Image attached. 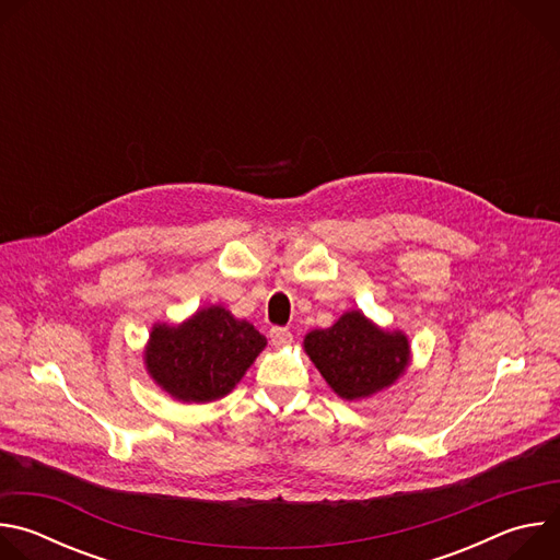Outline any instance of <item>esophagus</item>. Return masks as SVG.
<instances>
[{"instance_id":"esophagus-1","label":"esophagus","mask_w":560,"mask_h":560,"mask_svg":"<svg viewBox=\"0 0 560 560\" xmlns=\"http://www.w3.org/2000/svg\"><path fill=\"white\" fill-rule=\"evenodd\" d=\"M270 341L275 346H288L292 341V332L288 328H281V326H275L270 328Z\"/></svg>"}]
</instances>
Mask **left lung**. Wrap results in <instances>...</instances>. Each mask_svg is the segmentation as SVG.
Listing matches in <instances>:
<instances>
[{"instance_id": "8db88e82", "label": "left lung", "mask_w": 560, "mask_h": 560, "mask_svg": "<svg viewBox=\"0 0 560 560\" xmlns=\"http://www.w3.org/2000/svg\"><path fill=\"white\" fill-rule=\"evenodd\" d=\"M305 352L343 398H365L396 381L410 361L408 339L383 332L361 312H348L328 330H312Z\"/></svg>"}]
</instances>
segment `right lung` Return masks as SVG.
<instances>
[{
  "instance_id": "obj_1",
  "label": "right lung",
  "mask_w": 560,
  "mask_h": 560,
  "mask_svg": "<svg viewBox=\"0 0 560 560\" xmlns=\"http://www.w3.org/2000/svg\"><path fill=\"white\" fill-rule=\"evenodd\" d=\"M266 348V337L248 322L212 305L179 328L156 326L145 350L152 378L186 404L225 396Z\"/></svg>"
}]
</instances>
